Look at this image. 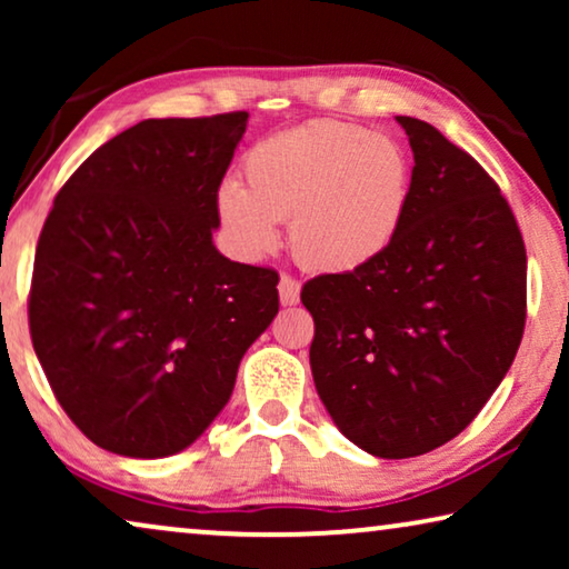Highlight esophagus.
I'll return each mask as SVG.
<instances>
[{"instance_id":"obj_1","label":"esophagus","mask_w":569,"mask_h":569,"mask_svg":"<svg viewBox=\"0 0 569 569\" xmlns=\"http://www.w3.org/2000/svg\"><path fill=\"white\" fill-rule=\"evenodd\" d=\"M279 302L282 306H298L300 302V282L290 274H282L279 277Z\"/></svg>"}]
</instances>
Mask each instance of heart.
Returning a JSON list of instances; mask_svg holds the SVG:
<instances>
[{"mask_svg": "<svg viewBox=\"0 0 569 569\" xmlns=\"http://www.w3.org/2000/svg\"><path fill=\"white\" fill-rule=\"evenodd\" d=\"M246 186L222 181L214 209L224 236L246 259L274 253L279 222L308 269L345 274L376 263L401 236L415 160L391 134L345 121H310L253 144Z\"/></svg>", "mask_w": 569, "mask_h": 569, "instance_id": "obj_1", "label": "heart"}]
</instances>
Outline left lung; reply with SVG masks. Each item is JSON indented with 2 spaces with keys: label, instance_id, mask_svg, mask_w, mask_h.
I'll return each instance as SVG.
<instances>
[{
  "label": "left lung",
  "instance_id": "1",
  "mask_svg": "<svg viewBox=\"0 0 569 569\" xmlns=\"http://www.w3.org/2000/svg\"><path fill=\"white\" fill-rule=\"evenodd\" d=\"M396 121L415 152L401 236L370 267L300 292L316 391L339 432L378 458L430 453L466 430L526 323V246L497 183L432 123Z\"/></svg>",
  "mask_w": 569,
  "mask_h": 569
}]
</instances>
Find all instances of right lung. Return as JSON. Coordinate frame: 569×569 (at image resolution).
Returning a JSON list of instances; mask_svg holds the SVG:
<instances>
[{"label": "right lung", "mask_w": 569, "mask_h": 569, "mask_svg": "<svg viewBox=\"0 0 569 569\" xmlns=\"http://www.w3.org/2000/svg\"><path fill=\"white\" fill-rule=\"evenodd\" d=\"M248 113L147 119L98 147L38 238L30 337L69 419L116 456L189 448L279 310L277 271L224 259L214 209Z\"/></svg>", "instance_id": "1"}]
</instances>
